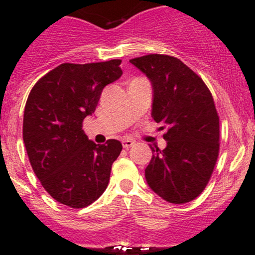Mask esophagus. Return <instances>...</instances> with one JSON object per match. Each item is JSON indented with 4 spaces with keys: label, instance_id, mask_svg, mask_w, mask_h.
<instances>
[{
    "label": "esophagus",
    "instance_id": "esophagus-1",
    "mask_svg": "<svg viewBox=\"0 0 255 255\" xmlns=\"http://www.w3.org/2000/svg\"><path fill=\"white\" fill-rule=\"evenodd\" d=\"M122 144H123V148L129 149L130 146L134 145V142H133L132 139H123V140H122Z\"/></svg>",
    "mask_w": 255,
    "mask_h": 255
}]
</instances>
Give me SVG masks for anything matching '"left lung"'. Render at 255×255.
Here are the masks:
<instances>
[{
	"label": "left lung",
	"instance_id": "obj_1",
	"mask_svg": "<svg viewBox=\"0 0 255 255\" xmlns=\"http://www.w3.org/2000/svg\"><path fill=\"white\" fill-rule=\"evenodd\" d=\"M129 61L151 81V116L166 128V148L150 145L146 182L170 204L192 201L210 181L220 153V117L212 95L204 80L174 56L149 54Z\"/></svg>",
	"mask_w": 255,
	"mask_h": 255
}]
</instances>
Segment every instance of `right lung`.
<instances>
[{"mask_svg": "<svg viewBox=\"0 0 255 255\" xmlns=\"http://www.w3.org/2000/svg\"><path fill=\"white\" fill-rule=\"evenodd\" d=\"M122 60L56 66L35 82L23 116V140L33 171L60 204L84 208L106 190L120 140H89L82 121L106 85L121 78Z\"/></svg>", "mask_w": 255, "mask_h": 255, "instance_id": "right-lung-1", "label": "right lung"}]
</instances>
